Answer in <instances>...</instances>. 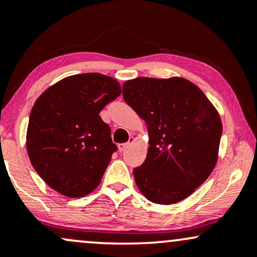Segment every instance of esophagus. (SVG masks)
<instances>
[{"mask_svg": "<svg viewBox=\"0 0 257 257\" xmlns=\"http://www.w3.org/2000/svg\"><path fill=\"white\" fill-rule=\"evenodd\" d=\"M133 143H134V138L131 137V138H129V142L128 143L119 144V145H118V150H119L120 152H123L124 150H126V149H128L129 146H131Z\"/></svg>", "mask_w": 257, "mask_h": 257, "instance_id": "obj_1", "label": "esophagus"}]
</instances>
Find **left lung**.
Segmentation results:
<instances>
[{
  "mask_svg": "<svg viewBox=\"0 0 257 257\" xmlns=\"http://www.w3.org/2000/svg\"><path fill=\"white\" fill-rule=\"evenodd\" d=\"M123 98L148 126V155L133 171L143 195L160 205L191 195L218 159L222 122L217 109L195 84L179 77L128 80Z\"/></svg>",
  "mask_w": 257,
  "mask_h": 257,
  "instance_id": "obj_1",
  "label": "left lung"
}]
</instances>
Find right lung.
<instances>
[{
  "label": "right lung",
  "instance_id": "add662e5",
  "mask_svg": "<svg viewBox=\"0 0 257 257\" xmlns=\"http://www.w3.org/2000/svg\"><path fill=\"white\" fill-rule=\"evenodd\" d=\"M120 92L115 79L85 73L53 84L34 103L27 151L33 167L53 190L81 197L100 184L117 150L100 112Z\"/></svg>",
  "mask_w": 257,
  "mask_h": 257
}]
</instances>
